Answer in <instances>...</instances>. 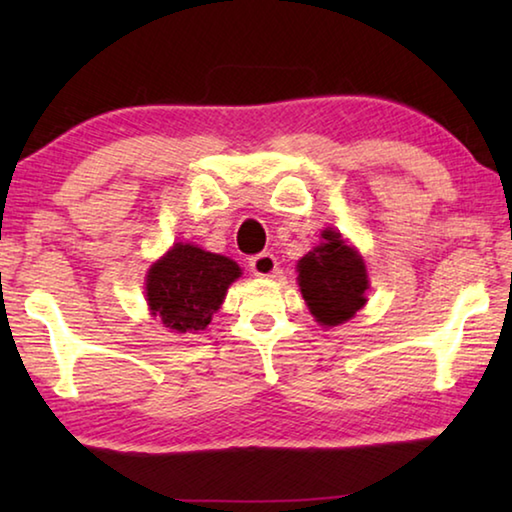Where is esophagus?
<instances>
[{
	"instance_id": "34e87169",
	"label": "esophagus",
	"mask_w": 512,
	"mask_h": 512,
	"mask_svg": "<svg viewBox=\"0 0 512 512\" xmlns=\"http://www.w3.org/2000/svg\"><path fill=\"white\" fill-rule=\"evenodd\" d=\"M250 273L257 277H271L277 271V259L271 253H259L255 257H250Z\"/></svg>"
}]
</instances>
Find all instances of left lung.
Returning <instances> with one entry per match:
<instances>
[{"mask_svg":"<svg viewBox=\"0 0 512 512\" xmlns=\"http://www.w3.org/2000/svg\"><path fill=\"white\" fill-rule=\"evenodd\" d=\"M320 246L298 262V284L316 323L334 327L368 302V273L359 250L332 228L323 230Z\"/></svg>","mask_w":512,"mask_h":512,"instance_id":"1","label":"left lung"}]
</instances>
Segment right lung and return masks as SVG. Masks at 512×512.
Here are the masks:
<instances>
[{
	"label": "right lung",
	"instance_id": "add662e5",
	"mask_svg": "<svg viewBox=\"0 0 512 512\" xmlns=\"http://www.w3.org/2000/svg\"><path fill=\"white\" fill-rule=\"evenodd\" d=\"M237 277V262L178 241L149 268L146 300L151 314L171 332L196 334L210 325Z\"/></svg>",
	"mask_w": 512,
	"mask_h": 512
}]
</instances>
